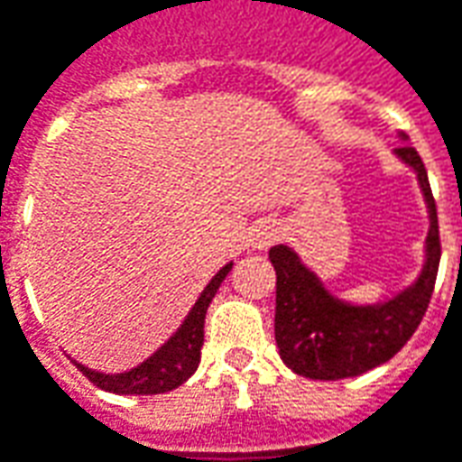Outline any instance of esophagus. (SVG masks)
I'll use <instances>...</instances> for the list:
<instances>
[{
  "label": "esophagus",
  "instance_id": "1",
  "mask_svg": "<svg viewBox=\"0 0 462 462\" xmlns=\"http://www.w3.org/2000/svg\"><path fill=\"white\" fill-rule=\"evenodd\" d=\"M275 235H278V232H275V227H273V225H257L255 230H253L250 243H253V247H255V250H265V247H268V245L275 240Z\"/></svg>",
  "mask_w": 462,
  "mask_h": 462
}]
</instances>
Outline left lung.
<instances>
[{"label": "left lung", "instance_id": "left-lung-1", "mask_svg": "<svg viewBox=\"0 0 462 462\" xmlns=\"http://www.w3.org/2000/svg\"><path fill=\"white\" fill-rule=\"evenodd\" d=\"M394 153L412 166L430 209L425 245V268L415 285L374 306H351L334 298L288 245L271 247L275 268V341L283 359L296 374L337 382L359 376L389 362L412 338L435 291L440 265L438 209L430 189L428 171L412 146Z\"/></svg>", "mask_w": 462, "mask_h": 462}]
</instances>
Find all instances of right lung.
I'll list each match as a JSON object with an SVG mask.
<instances>
[{
	"instance_id": "1",
	"label": "right lung",
	"mask_w": 462,
	"mask_h": 462,
	"mask_svg": "<svg viewBox=\"0 0 462 462\" xmlns=\"http://www.w3.org/2000/svg\"><path fill=\"white\" fill-rule=\"evenodd\" d=\"M232 263H227L222 271L207 283L202 296L197 298V303L191 306L189 316L177 328V334L166 341L159 351H153L152 356L136 369L124 372V374H100L93 372L83 364H75L83 374L96 384V387L113 392V394H164L184 384L199 366L202 356V344H205V316L212 298L217 293L222 281L227 278Z\"/></svg>"
}]
</instances>
